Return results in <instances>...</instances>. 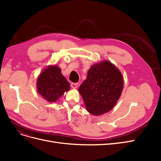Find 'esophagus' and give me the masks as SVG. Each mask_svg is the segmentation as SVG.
Masks as SVG:
<instances>
[{
    "instance_id": "34e87169",
    "label": "esophagus",
    "mask_w": 161,
    "mask_h": 161,
    "mask_svg": "<svg viewBox=\"0 0 161 161\" xmlns=\"http://www.w3.org/2000/svg\"><path fill=\"white\" fill-rule=\"evenodd\" d=\"M77 85H78L77 83H71V86L72 88H76L77 87Z\"/></svg>"
}]
</instances>
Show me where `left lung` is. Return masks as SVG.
Wrapping results in <instances>:
<instances>
[{
  "instance_id": "left-lung-1",
  "label": "left lung",
  "mask_w": 161,
  "mask_h": 161,
  "mask_svg": "<svg viewBox=\"0 0 161 161\" xmlns=\"http://www.w3.org/2000/svg\"><path fill=\"white\" fill-rule=\"evenodd\" d=\"M123 88L122 74L110 62L93 65L79 88L87 110L94 115L110 111L120 98Z\"/></svg>"
}]
</instances>
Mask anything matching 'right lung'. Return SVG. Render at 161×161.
<instances>
[{
	"mask_svg": "<svg viewBox=\"0 0 161 161\" xmlns=\"http://www.w3.org/2000/svg\"><path fill=\"white\" fill-rule=\"evenodd\" d=\"M69 89V83L62 75L58 66L47 67L38 77V92L48 102H55Z\"/></svg>",
	"mask_w": 161,
	"mask_h": 161,
	"instance_id": "right-lung-1",
	"label": "right lung"
}]
</instances>
